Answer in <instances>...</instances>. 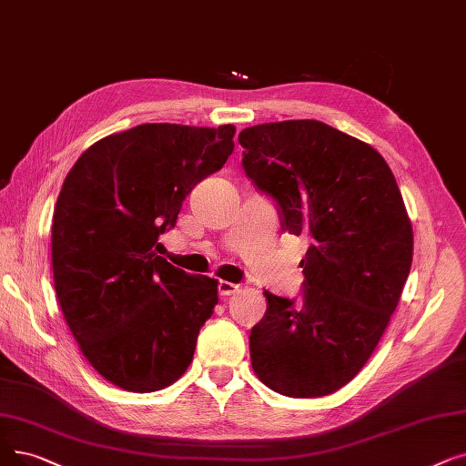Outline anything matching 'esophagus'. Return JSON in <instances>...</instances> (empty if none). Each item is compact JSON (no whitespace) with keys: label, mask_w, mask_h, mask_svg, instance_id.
<instances>
[{"label":"esophagus","mask_w":466,"mask_h":466,"mask_svg":"<svg viewBox=\"0 0 466 466\" xmlns=\"http://www.w3.org/2000/svg\"><path fill=\"white\" fill-rule=\"evenodd\" d=\"M238 289H239V283H232V281H227V279L218 281V295L220 297H228V295L236 293Z\"/></svg>","instance_id":"1"}]
</instances>
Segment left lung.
<instances>
[{"label": "left lung", "instance_id": "8db88e82", "mask_svg": "<svg viewBox=\"0 0 466 466\" xmlns=\"http://www.w3.org/2000/svg\"><path fill=\"white\" fill-rule=\"evenodd\" d=\"M238 140L281 228L310 238L300 305L265 291L249 335L253 371L283 396H328L366 366L398 307L413 258L406 206L384 157L321 121L260 124Z\"/></svg>", "mask_w": 466, "mask_h": 466}]
</instances>
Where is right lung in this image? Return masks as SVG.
Returning <instances> with one entry per match:
<instances>
[{"instance_id": "1", "label": "right lung", "mask_w": 466, "mask_h": 466, "mask_svg": "<svg viewBox=\"0 0 466 466\" xmlns=\"http://www.w3.org/2000/svg\"><path fill=\"white\" fill-rule=\"evenodd\" d=\"M234 126L143 124L96 140L65 178L51 225L60 310L91 366L156 392L190 366L217 279L157 255L192 188L227 164Z\"/></svg>"}]
</instances>
